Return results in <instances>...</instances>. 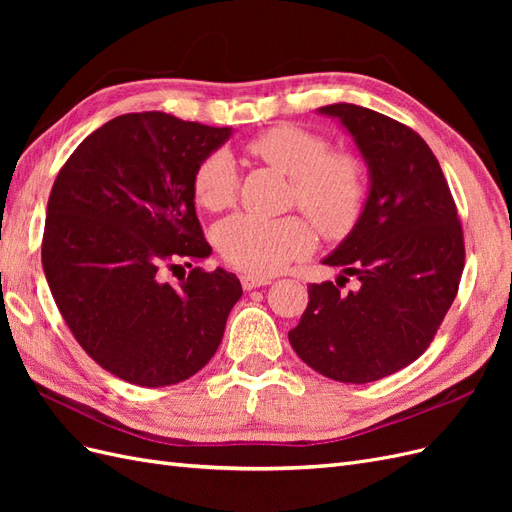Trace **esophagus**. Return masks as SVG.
Instances as JSON below:
<instances>
[{"label":"esophagus","instance_id":"esophagus-1","mask_svg":"<svg viewBox=\"0 0 512 512\" xmlns=\"http://www.w3.org/2000/svg\"><path fill=\"white\" fill-rule=\"evenodd\" d=\"M271 280L269 277H256V275H241V286L243 290H254L260 286H269Z\"/></svg>","mask_w":512,"mask_h":512}]
</instances>
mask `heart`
Returning <instances> with one entry per match:
<instances>
[{
    "label": "heart",
    "instance_id": "heart-1",
    "mask_svg": "<svg viewBox=\"0 0 512 512\" xmlns=\"http://www.w3.org/2000/svg\"><path fill=\"white\" fill-rule=\"evenodd\" d=\"M247 151L292 177V198L322 235L339 239L361 218L367 194V170L354 153H329V143L299 126H275L247 143ZM196 203L222 211L235 203L239 177L235 158L218 149L194 170ZM215 245L232 267L247 275H273L314 245L309 224L299 215L260 218L235 213L215 226Z\"/></svg>",
    "mask_w": 512,
    "mask_h": 512
}]
</instances>
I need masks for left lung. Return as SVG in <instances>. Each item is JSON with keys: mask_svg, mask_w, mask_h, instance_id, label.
<instances>
[{"mask_svg": "<svg viewBox=\"0 0 512 512\" xmlns=\"http://www.w3.org/2000/svg\"><path fill=\"white\" fill-rule=\"evenodd\" d=\"M318 113L352 136L369 190L348 237L322 258L342 269L337 286H309L307 309L288 339L318 374L365 384L427 350L457 297L466 247L451 190L421 136L348 102ZM348 276L357 277V286L342 293L338 284Z\"/></svg>", "mask_w": 512, "mask_h": 512, "instance_id": "8db88e82", "label": "left lung"}]
</instances>
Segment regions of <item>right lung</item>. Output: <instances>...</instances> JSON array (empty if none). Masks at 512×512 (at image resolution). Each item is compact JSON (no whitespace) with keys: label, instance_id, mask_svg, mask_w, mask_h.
<instances>
[{"label":"right lung","instance_id":"add662e5","mask_svg":"<svg viewBox=\"0 0 512 512\" xmlns=\"http://www.w3.org/2000/svg\"><path fill=\"white\" fill-rule=\"evenodd\" d=\"M230 134L160 111L119 115L74 149L53 183L46 282L76 342L121 380L183 382L222 342L239 277L194 267L168 284L162 273L211 254L194 170Z\"/></svg>","mask_w":512,"mask_h":512}]
</instances>
